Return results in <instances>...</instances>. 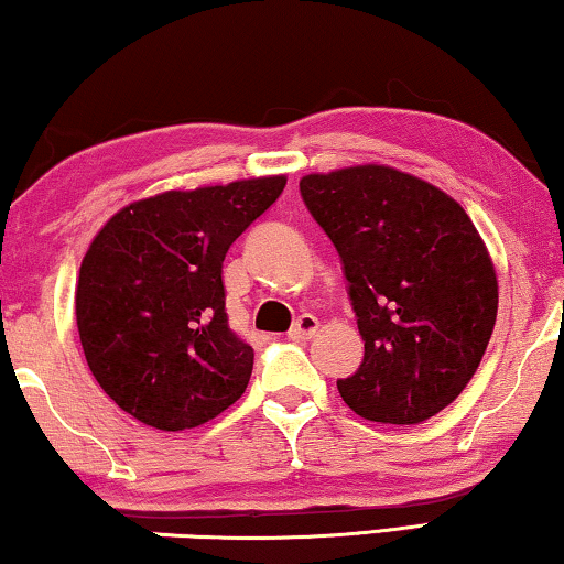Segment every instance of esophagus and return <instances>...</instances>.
I'll return each instance as SVG.
<instances>
[{
	"label": "esophagus",
	"mask_w": 564,
	"mask_h": 564,
	"mask_svg": "<svg viewBox=\"0 0 564 564\" xmlns=\"http://www.w3.org/2000/svg\"><path fill=\"white\" fill-rule=\"evenodd\" d=\"M317 328H321V323H317V317L305 313V315H300V317H297V323L292 325L288 336H290L292 340H307V338H313V336H315Z\"/></svg>",
	"instance_id": "1"
}]
</instances>
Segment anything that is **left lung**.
<instances>
[{"label": "left lung", "mask_w": 564, "mask_h": 564, "mask_svg": "<svg viewBox=\"0 0 564 564\" xmlns=\"http://www.w3.org/2000/svg\"><path fill=\"white\" fill-rule=\"evenodd\" d=\"M300 193L338 249L364 338L343 402L383 424L435 417L468 387L499 310L476 226L440 187L387 165L305 175Z\"/></svg>", "instance_id": "1"}]
</instances>
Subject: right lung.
<instances>
[{"label": "right lung", "instance_id": "obj_1", "mask_svg": "<svg viewBox=\"0 0 564 564\" xmlns=\"http://www.w3.org/2000/svg\"><path fill=\"white\" fill-rule=\"evenodd\" d=\"M284 183L167 191L96 234L76 284L78 336L94 379L134 420L191 430L243 394L254 350L228 328L224 259Z\"/></svg>", "mask_w": 564, "mask_h": 564}]
</instances>
